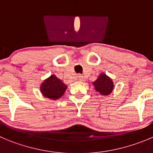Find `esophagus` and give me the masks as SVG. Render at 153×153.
I'll return each instance as SVG.
<instances>
[{
    "label": "esophagus",
    "instance_id": "1",
    "mask_svg": "<svg viewBox=\"0 0 153 153\" xmlns=\"http://www.w3.org/2000/svg\"><path fill=\"white\" fill-rule=\"evenodd\" d=\"M78 80H79V81H83L84 80H85V78H84V77L82 76V75H78Z\"/></svg>",
    "mask_w": 153,
    "mask_h": 153
}]
</instances>
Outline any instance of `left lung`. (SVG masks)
Here are the masks:
<instances>
[{
  "label": "left lung",
  "instance_id": "1",
  "mask_svg": "<svg viewBox=\"0 0 153 153\" xmlns=\"http://www.w3.org/2000/svg\"><path fill=\"white\" fill-rule=\"evenodd\" d=\"M93 85L97 92L104 96L110 94L114 88L112 80L104 73H101L98 76L97 79L93 82Z\"/></svg>",
  "mask_w": 153,
  "mask_h": 153
}]
</instances>
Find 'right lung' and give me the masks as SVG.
Listing matches in <instances>:
<instances>
[{
    "label": "right lung",
    "mask_w": 153,
    "mask_h": 153,
    "mask_svg": "<svg viewBox=\"0 0 153 153\" xmlns=\"http://www.w3.org/2000/svg\"><path fill=\"white\" fill-rule=\"evenodd\" d=\"M66 88V85L54 75H51L49 78L44 80L40 87L43 96L53 100L60 98L64 94Z\"/></svg>",
    "instance_id": "add662e5"
}]
</instances>
